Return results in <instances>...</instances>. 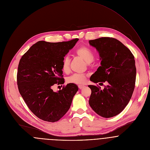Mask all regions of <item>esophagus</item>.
I'll use <instances>...</instances> for the list:
<instances>
[{
  "label": "esophagus",
  "instance_id": "34e87169",
  "mask_svg": "<svg viewBox=\"0 0 150 150\" xmlns=\"http://www.w3.org/2000/svg\"><path fill=\"white\" fill-rule=\"evenodd\" d=\"M84 87H85V86H83V85H79V89H82V88H83Z\"/></svg>",
  "mask_w": 150,
  "mask_h": 150
}]
</instances>
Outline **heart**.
I'll return each mask as SVG.
<instances>
[{"instance_id": "obj_1", "label": "heart", "mask_w": 150, "mask_h": 150, "mask_svg": "<svg viewBox=\"0 0 150 150\" xmlns=\"http://www.w3.org/2000/svg\"><path fill=\"white\" fill-rule=\"evenodd\" d=\"M76 53L78 57L83 59L87 64L89 65L94 59V53L92 50L86 47H81L76 50ZM70 59L69 56H65L62 63V70L65 73H67L70 71ZM87 74H73L67 79V81L69 83L75 84H84L87 79Z\"/></svg>"}]
</instances>
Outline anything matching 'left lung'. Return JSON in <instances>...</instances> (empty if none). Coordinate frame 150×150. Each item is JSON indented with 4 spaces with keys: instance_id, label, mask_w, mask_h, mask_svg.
Segmentation results:
<instances>
[{
    "instance_id": "left-lung-1",
    "label": "left lung",
    "mask_w": 150,
    "mask_h": 150,
    "mask_svg": "<svg viewBox=\"0 0 150 150\" xmlns=\"http://www.w3.org/2000/svg\"><path fill=\"white\" fill-rule=\"evenodd\" d=\"M91 46L99 52L100 66L90 80L97 83L107 81L103 90L90 85L89 104L100 116L109 118L119 114L132 98L136 83V68L131 51L117 40L102 37L90 40Z\"/></svg>"
}]
</instances>
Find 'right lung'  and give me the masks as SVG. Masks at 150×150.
<instances>
[{"instance_id":"right-lung-1","label":"right lung","mask_w":150,"mask_h":150,"mask_svg":"<svg viewBox=\"0 0 150 150\" xmlns=\"http://www.w3.org/2000/svg\"><path fill=\"white\" fill-rule=\"evenodd\" d=\"M79 41L48 42L38 41L20 60L17 81L20 94L30 110L44 121L54 122L69 109L78 91L75 84L69 83L54 92L56 84H64L62 63L64 57Z\"/></svg>"}]
</instances>
